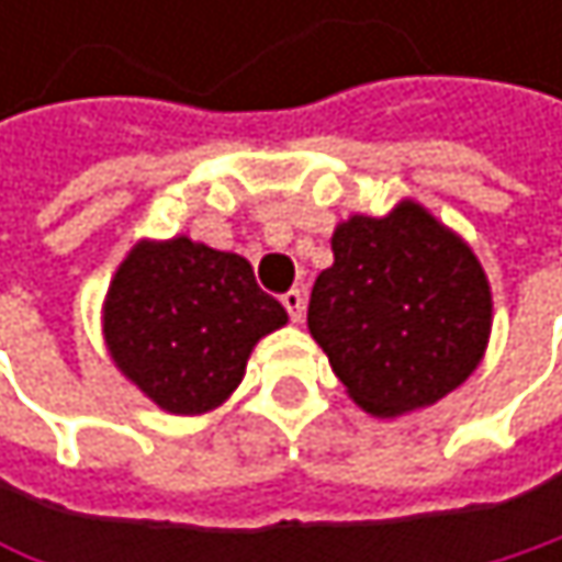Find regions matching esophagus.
Wrapping results in <instances>:
<instances>
[{
    "label": "esophagus",
    "mask_w": 562,
    "mask_h": 562,
    "mask_svg": "<svg viewBox=\"0 0 562 562\" xmlns=\"http://www.w3.org/2000/svg\"><path fill=\"white\" fill-rule=\"evenodd\" d=\"M282 305H285V312H289L292 322H302V315H305V295H302L299 289H289V292L282 295Z\"/></svg>",
    "instance_id": "esophagus-1"
}]
</instances>
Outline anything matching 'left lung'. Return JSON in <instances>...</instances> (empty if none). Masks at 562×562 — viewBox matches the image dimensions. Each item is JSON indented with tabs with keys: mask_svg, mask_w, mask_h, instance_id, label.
Listing matches in <instances>:
<instances>
[{
	"mask_svg": "<svg viewBox=\"0 0 562 562\" xmlns=\"http://www.w3.org/2000/svg\"><path fill=\"white\" fill-rule=\"evenodd\" d=\"M308 299V331L348 396L400 416L469 381L492 335V285L472 247L423 204L355 214Z\"/></svg>",
	"mask_w": 562,
	"mask_h": 562,
	"instance_id": "1",
	"label": "left lung"
}]
</instances>
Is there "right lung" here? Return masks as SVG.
Segmentation results:
<instances>
[{
	"label": "right lung",
	"instance_id": "right-lung-1",
	"mask_svg": "<svg viewBox=\"0 0 562 562\" xmlns=\"http://www.w3.org/2000/svg\"><path fill=\"white\" fill-rule=\"evenodd\" d=\"M285 322L244 257L188 237L139 240L103 302L113 364L175 416L221 406L244 381L254 345Z\"/></svg>",
	"mask_w": 562,
	"mask_h": 562
}]
</instances>
